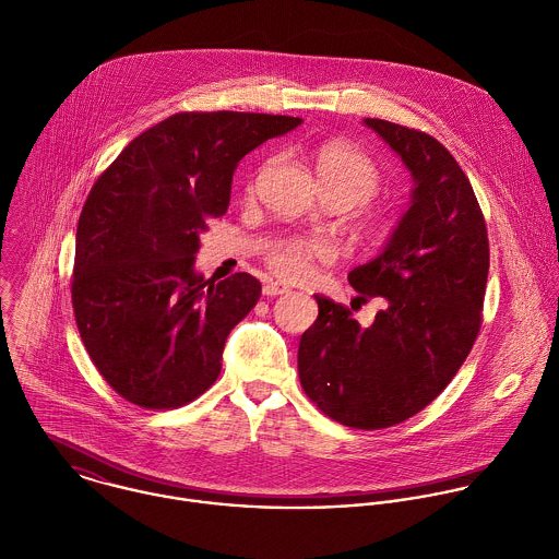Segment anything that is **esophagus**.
<instances>
[{
  "label": "esophagus",
  "mask_w": 559,
  "mask_h": 559,
  "mask_svg": "<svg viewBox=\"0 0 559 559\" xmlns=\"http://www.w3.org/2000/svg\"><path fill=\"white\" fill-rule=\"evenodd\" d=\"M287 292H289V287H285V285H281V283H274V281H270V283L263 285V294H265V296H281V294H287Z\"/></svg>",
  "instance_id": "esophagus-1"
}]
</instances>
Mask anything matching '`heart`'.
Masks as SVG:
<instances>
[{"mask_svg":"<svg viewBox=\"0 0 559 559\" xmlns=\"http://www.w3.org/2000/svg\"><path fill=\"white\" fill-rule=\"evenodd\" d=\"M316 174L322 189L344 193L350 204H361L372 198L381 185L377 165L359 150L346 143H326L316 156ZM333 248L318 239H294L270 252L272 272L285 281L309 276L313 263L333 259Z\"/></svg>","mask_w":559,"mask_h":559,"instance_id":"b5f03b06","label":"heart"}]
</instances>
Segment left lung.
<instances>
[{
	"instance_id": "1",
	"label": "left lung",
	"mask_w": 559,
	"mask_h": 559,
	"mask_svg": "<svg viewBox=\"0 0 559 559\" xmlns=\"http://www.w3.org/2000/svg\"><path fill=\"white\" fill-rule=\"evenodd\" d=\"M409 169L414 189L383 250L348 274L383 309L370 326L324 298L302 333L305 394L333 420L385 429L425 409L466 361L490 270L484 213L453 154L431 134L366 117Z\"/></svg>"
}]
</instances>
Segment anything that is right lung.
I'll list each match as a JSON object with an SVG mask.
<instances>
[{
  "label": "right lung",
  "instance_id": "add662e5",
  "mask_svg": "<svg viewBox=\"0 0 559 559\" xmlns=\"http://www.w3.org/2000/svg\"><path fill=\"white\" fill-rule=\"evenodd\" d=\"M300 117L176 112L132 139L95 180L75 233L71 300L84 348L126 401L174 409L222 370L228 333L261 296L246 272L195 270L200 233L226 213L239 160Z\"/></svg>",
  "mask_w": 559,
  "mask_h": 559
}]
</instances>
